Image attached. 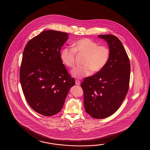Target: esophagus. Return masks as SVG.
Here are the masks:
<instances>
[{"label":"esophagus","mask_w":150,"mask_h":150,"mask_svg":"<svg viewBox=\"0 0 150 150\" xmlns=\"http://www.w3.org/2000/svg\"><path fill=\"white\" fill-rule=\"evenodd\" d=\"M75 83L77 85H81V81H79V80H76L75 81Z\"/></svg>","instance_id":"esophagus-1"}]
</instances>
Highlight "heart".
I'll return each mask as SVG.
<instances>
[{
    "label": "heart",
    "mask_w": 150,
    "mask_h": 150,
    "mask_svg": "<svg viewBox=\"0 0 150 150\" xmlns=\"http://www.w3.org/2000/svg\"><path fill=\"white\" fill-rule=\"evenodd\" d=\"M76 53L85 54L83 61V65L76 67L71 71V75L77 79L89 76L93 71H100L107 64L110 57L108 47L98 45L88 38L79 40L74 42L72 47H65L62 50V61L67 67H73Z\"/></svg>",
    "instance_id": "heart-1"
}]
</instances>
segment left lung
I'll use <instances>...</instances> for the list:
<instances>
[{
	"label": "left lung",
	"instance_id": "8db88e82",
	"mask_svg": "<svg viewBox=\"0 0 150 150\" xmlns=\"http://www.w3.org/2000/svg\"><path fill=\"white\" fill-rule=\"evenodd\" d=\"M107 42L110 57L101 71L84 79L81 83L86 112L93 118L110 116L120 107L128 93L130 63L124 47L117 37L101 35Z\"/></svg>",
	"mask_w": 150,
	"mask_h": 150
}]
</instances>
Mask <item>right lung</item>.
Segmentation results:
<instances>
[{
	"mask_svg": "<svg viewBox=\"0 0 150 150\" xmlns=\"http://www.w3.org/2000/svg\"><path fill=\"white\" fill-rule=\"evenodd\" d=\"M65 32L46 30L30 40L23 53L20 83L25 99L38 113L59 112L75 85L61 58V47L69 39Z\"/></svg>",
	"mask_w": 150,
	"mask_h": 150,
	"instance_id": "right-lung-1",
	"label": "right lung"
}]
</instances>
